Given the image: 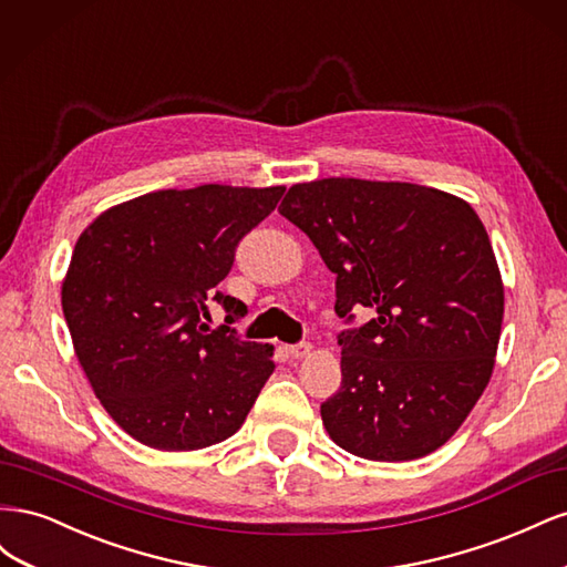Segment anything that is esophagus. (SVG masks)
Listing matches in <instances>:
<instances>
[{
	"instance_id": "34e87169",
	"label": "esophagus",
	"mask_w": 567,
	"mask_h": 567,
	"mask_svg": "<svg viewBox=\"0 0 567 567\" xmlns=\"http://www.w3.org/2000/svg\"><path fill=\"white\" fill-rule=\"evenodd\" d=\"M286 352L293 357V359H302V357H307V354L312 352V346H310V342H298V346H288Z\"/></svg>"
}]
</instances>
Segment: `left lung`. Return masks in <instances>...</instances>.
I'll return each instance as SVG.
<instances>
[{
	"instance_id": "obj_1",
	"label": "left lung",
	"mask_w": 567,
	"mask_h": 567,
	"mask_svg": "<svg viewBox=\"0 0 567 567\" xmlns=\"http://www.w3.org/2000/svg\"><path fill=\"white\" fill-rule=\"evenodd\" d=\"M279 213L336 274V315L375 317L338 336L342 383L326 433L369 461L440 450L485 392L499 348L504 284L471 205L409 182L293 184Z\"/></svg>"
}]
</instances>
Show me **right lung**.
<instances>
[{
  "mask_svg": "<svg viewBox=\"0 0 567 567\" xmlns=\"http://www.w3.org/2000/svg\"><path fill=\"white\" fill-rule=\"evenodd\" d=\"M284 186L203 184L113 205L78 238L61 305L78 362L127 435L161 452H194L244 425L274 371L271 346L213 332L246 305L217 290L241 238L277 208Z\"/></svg>",
  "mask_w": 567,
  "mask_h": 567,
  "instance_id": "right-lung-1",
  "label": "right lung"
}]
</instances>
